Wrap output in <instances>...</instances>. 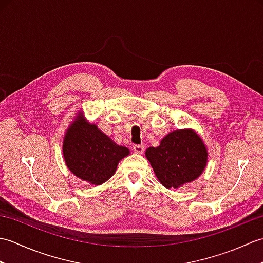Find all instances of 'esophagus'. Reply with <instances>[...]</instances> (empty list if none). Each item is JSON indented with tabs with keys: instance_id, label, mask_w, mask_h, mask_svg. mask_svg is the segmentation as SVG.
<instances>
[{
	"instance_id": "obj_1",
	"label": "esophagus",
	"mask_w": 263,
	"mask_h": 263,
	"mask_svg": "<svg viewBox=\"0 0 263 263\" xmlns=\"http://www.w3.org/2000/svg\"><path fill=\"white\" fill-rule=\"evenodd\" d=\"M132 149L136 154H142L144 152V146H142V144H135Z\"/></svg>"
}]
</instances>
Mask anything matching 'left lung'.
I'll return each instance as SVG.
<instances>
[{
	"instance_id": "obj_1",
	"label": "left lung",
	"mask_w": 263,
	"mask_h": 263,
	"mask_svg": "<svg viewBox=\"0 0 263 263\" xmlns=\"http://www.w3.org/2000/svg\"><path fill=\"white\" fill-rule=\"evenodd\" d=\"M146 157L165 187L178 189L202 174L208 152L198 133L185 128L168 133L158 147H149Z\"/></svg>"
}]
</instances>
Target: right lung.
I'll return each instance as SVG.
<instances>
[{"label":"right lung","mask_w":263,"mask_h":263,"mask_svg":"<svg viewBox=\"0 0 263 263\" xmlns=\"http://www.w3.org/2000/svg\"><path fill=\"white\" fill-rule=\"evenodd\" d=\"M130 154L109 137L83 119L82 114L69 126L63 140V156L68 168L80 180L92 185L108 181L119 161Z\"/></svg>","instance_id":"obj_1"}]
</instances>
